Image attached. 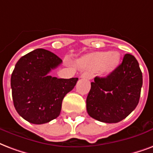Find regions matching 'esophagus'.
Here are the masks:
<instances>
[{"label":"esophagus","instance_id":"1","mask_svg":"<svg viewBox=\"0 0 153 153\" xmlns=\"http://www.w3.org/2000/svg\"><path fill=\"white\" fill-rule=\"evenodd\" d=\"M80 78L82 79H91V74L88 73V72H84V73H82V74L80 75Z\"/></svg>","mask_w":153,"mask_h":153}]
</instances>
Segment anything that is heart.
I'll return each instance as SVG.
<instances>
[{
    "label": "heart",
    "instance_id": "1",
    "mask_svg": "<svg viewBox=\"0 0 153 153\" xmlns=\"http://www.w3.org/2000/svg\"><path fill=\"white\" fill-rule=\"evenodd\" d=\"M120 62V54L119 52L97 51L88 53L80 59L79 63L82 67L91 70L101 69L105 73L114 71Z\"/></svg>",
    "mask_w": 153,
    "mask_h": 153
}]
</instances>
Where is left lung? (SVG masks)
<instances>
[{"label": "left lung", "mask_w": 153, "mask_h": 153, "mask_svg": "<svg viewBox=\"0 0 153 153\" xmlns=\"http://www.w3.org/2000/svg\"><path fill=\"white\" fill-rule=\"evenodd\" d=\"M87 98L88 115L100 122L118 123L138 105L143 76L137 60L126 53L122 63L106 77H95Z\"/></svg>", "instance_id": "left-lung-1"}]
</instances>
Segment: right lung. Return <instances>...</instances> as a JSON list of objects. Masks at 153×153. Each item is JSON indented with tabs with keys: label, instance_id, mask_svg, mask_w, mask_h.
<instances>
[{
	"label": "right lung",
	"instance_id": "right-lung-1",
	"mask_svg": "<svg viewBox=\"0 0 153 153\" xmlns=\"http://www.w3.org/2000/svg\"><path fill=\"white\" fill-rule=\"evenodd\" d=\"M62 60L52 52L37 49L20 58L11 75L12 96L17 113L34 124L57 118L65 95L78 78L58 79L49 75Z\"/></svg>",
	"mask_w": 153,
	"mask_h": 153
}]
</instances>
